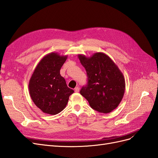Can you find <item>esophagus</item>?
<instances>
[{"mask_svg":"<svg viewBox=\"0 0 158 158\" xmlns=\"http://www.w3.org/2000/svg\"><path fill=\"white\" fill-rule=\"evenodd\" d=\"M74 91H75V92H76V93L79 92V87H75V89H74Z\"/></svg>","mask_w":158,"mask_h":158,"instance_id":"obj_1","label":"esophagus"}]
</instances>
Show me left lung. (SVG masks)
<instances>
[{
    "label": "left lung",
    "mask_w": 158,
    "mask_h": 158,
    "mask_svg": "<svg viewBox=\"0 0 158 158\" xmlns=\"http://www.w3.org/2000/svg\"><path fill=\"white\" fill-rule=\"evenodd\" d=\"M78 58L88 77L87 85L81 89V94L93 109L102 113L110 112L124 96L126 84L123 73L104 53H94L89 57L79 54Z\"/></svg>",
    "instance_id": "obj_1"
}]
</instances>
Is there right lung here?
I'll use <instances>...</instances> for the list:
<instances>
[{
    "label": "right lung",
    "instance_id": "1",
    "mask_svg": "<svg viewBox=\"0 0 158 158\" xmlns=\"http://www.w3.org/2000/svg\"><path fill=\"white\" fill-rule=\"evenodd\" d=\"M67 56L52 52L38 63L30 77L28 89L31 100L44 113L55 115L64 110L74 93L67 87L60 69Z\"/></svg>",
    "mask_w": 158,
    "mask_h": 158
}]
</instances>
